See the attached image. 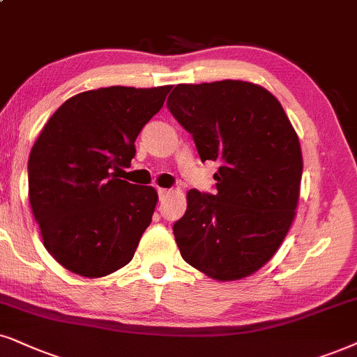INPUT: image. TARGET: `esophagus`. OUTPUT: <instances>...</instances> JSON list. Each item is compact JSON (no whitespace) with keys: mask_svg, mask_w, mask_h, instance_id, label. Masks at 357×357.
<instances>
[{"mask_svg":"<svg viewBox=\"0 0 357 357\" xmlns=\"http://www.w3.org/2000/svg\"><path fill=\"white\" fill-rule=\"evenodd\" d=\"M169 194V189H165V188H158V196H160V199H165L166 196Z\"/></svg>","mask_w":357,"mask_h":357,"instance_id":"obj_1","label":"esophagus"}]
</instances>
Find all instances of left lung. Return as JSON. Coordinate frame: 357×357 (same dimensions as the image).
Here are the masks:
<instances>
[{
    "label": "left lung",
    "mask_w": 357,
    "mask_h": 357,
    "mask_svg": "<svg viewBox=\"0 0 357 357\" xmlns=\"http://www.w3.org/2000/svg\"><path fill=\"white\" fill-rule=\"evenodd\" d=\"M169 112L201 160L219 161L218 194L189 189L173 232L181 257L219 282L242 280L280 249L296 215L303 158L282 103L259 84H179Z\"/></svg>",
    "instance_id": "left-lung-1"
}]
</instances>
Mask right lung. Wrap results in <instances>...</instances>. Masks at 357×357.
Listing matches in <instances>:
<instances>
[{
  "label": "right lung",
  "instance_id": "add662e5",
  "mask_svg": "<svg viewBox=\"0 0 357 357\" xmlns=\"http://www.w3.org/2000/svg\"><path fill=\"white\" fill-rule=\"evenodd\" d=\"M171 85L87 90L54 112L31 148L29 202L49 254L80 277L100 278L133 259L158 192L119 178L135 139Z\"/></svg>",
  "mask_w": 357,
  "mask_h": 357
}]
</instances>
